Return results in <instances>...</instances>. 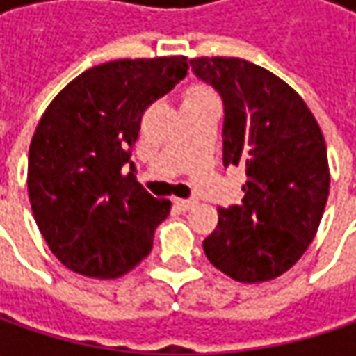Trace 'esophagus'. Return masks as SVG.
<instances>
[{"instance_id": "obj_1", "label": "esophagus", "mask_w": 356, "mask_h": 356, "mask_svg": "<svg viewBox=\"0 0 356 356\" xmlns=\"http://www.w3.org/2000/svg\"><path fill=\"white\" fill-rule=\"evenodd\" d=\"M174 204H176L180 210H190V208H194V206L198 204V200L196 198H176L174 200Z\"/></svg>"}]
</instances>
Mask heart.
<instances>
[{"label":"heart","instance_id":"1","mask_svg":"<svg viewBox=\"0 0 356 356\" xmlns=\"http://www.w3.org/2000/svg\"><path fill=\"white\" fill-rule=\"evenodd\" d=\"M200 95H210V92L206 89H200V87H196V89H192L188 92V97H200Z\"/></svg>","mask_w":356,"mask_h":356}]
</instances>
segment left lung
Here are the masks:
<instances>
[{
	"label": "left lung",
	"mask_w": 356,
	"mask_h": 356,
	"mask_svg": "<svg viewBox=\"0 0 356 356\" xmlns=\"http://www.w3.org/2000/svg\"><path fill=\"white\" fill-rule=\"evenodd\" d=\"M192 73L224 103V166H245L238 206L220 208L204 253L232 280L259 283L305 253L329 196L321 129L280 76L236 57H200Z\"/></svg>",
	"instance_id": "8db88e82"
}]
</instances>
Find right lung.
Listing matches in <instances>:
<instances>
[{
	"mask_svg": "<svg viewBox=\"0 0 356 356\" xmlns=\"http://www.w3.org/2000/svg\"><path fill=\"white\" fill-rule=\"evenodd\" d=\"M186 75V57L104 63L71 81L39 120L29 202L49 250L71 271L113 280L152 250L170 202L136 182L130 154L144 111Z\"/></svg>",
	"mask_w": 356,
	"mask_h": 356,
	"instance_id": "add662e5",
	"label": "right lung"
}]
</instances>
